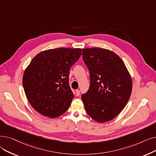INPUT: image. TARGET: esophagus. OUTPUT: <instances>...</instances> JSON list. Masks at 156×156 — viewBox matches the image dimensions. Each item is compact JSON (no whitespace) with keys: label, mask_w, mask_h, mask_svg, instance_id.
Returning a JSON list of instances; mask_svg holds the SVG:
<instances>
[{"label":"esophagus","mask_w":156,"mask_h":156,"mask_svg":"<svg viewBox=\"0 0 156 156\" xmlns=\"http://www.w3.org/2000/svg\"><path fill=\"white\" fill-rule=\"evenodd\" d=\"M80 94V91L79 90H76V96H79Z\"/></svg>","instance_id":"esophagus-1"}]
</instances>
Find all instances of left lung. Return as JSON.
I'll use <instances>...</instances> for the list:
<instances>
[{"label":"left lung","instance_id":"8db88e82","mask_svg":"<svg viewBox=\"0 0 156 156\" xmlns=\"http://www.w3.org/2000/svg\"><path fill=\"white\" fill-rule=\"evenodd\" d=\"M90 73V87L82 95L85 110L98 122L116 117L129 99L132 80L124 62L116 53L104 48L82 49Z\"/></svg>","mask_w":156,"mask_h":156}]
</instances>
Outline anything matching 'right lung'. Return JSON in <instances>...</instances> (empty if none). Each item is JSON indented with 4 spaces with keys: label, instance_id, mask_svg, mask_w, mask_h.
Wrapping results in <instances>:
<instances>
[{
    "label": "right lung",
    "instance_id": "obj_1",
    "mask_svg": "<svg viewBox=\"0 0 156 156\" xmlns=\"http://www.w3.org/2000/svg\"><path fill=\"white\" fill-rule=\"evenodd\" d=\"M82 53L80 48H59L32 58L24 72L23 87L29 102L39 113L55 118L68 109L74 98L69 70Z\"/></svg>",
    "mask_w": 156,
    "mask_h": 156
}]
</instances>
